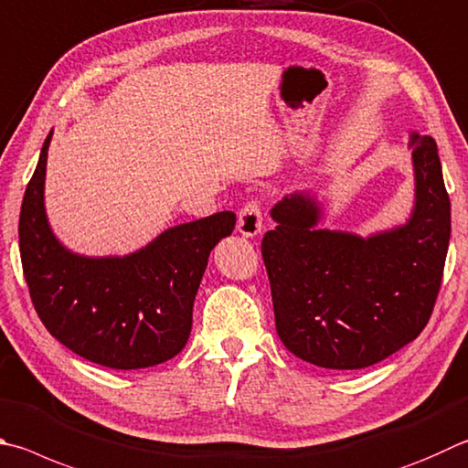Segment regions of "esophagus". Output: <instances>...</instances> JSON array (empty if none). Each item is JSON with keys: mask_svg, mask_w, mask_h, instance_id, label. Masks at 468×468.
<instances>
[{"mask_svg": "<svg viewBox=\"0 0 468 468\" xmlns=\"http://www.w3.org/2000/svg\"><path fill=\"white\" fill-rule=\"evenodd\" d=\"M263 227V217H261V207L258 200H248L239 210V217H237V231L243 237H256Z\"/></svg>", "mask_w": 468, "mask_h": 468, "instance_id": "34e87169", "label": "esophagus"}]
</instances>
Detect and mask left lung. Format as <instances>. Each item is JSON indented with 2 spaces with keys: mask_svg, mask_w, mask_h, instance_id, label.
Returning <instances> with one entry per match:
<instances>
[{
  "mask_svg": "<svg viewBox=\"0 0 468 468\" xmlns=\"http://www.w3.org/2000/svg\"><path fill=\"white\" fill-rule=\"evenodd\" d=\"M415 205L405 225L360 237L319 229L307 192L271 208L261 241L276 331L301 360L358 370L388 358L428 325L450 241V198L436 141L411 133Z\"/></svg>",
  "mask_w": 468,
  "mask_h": 468,
  "instance_id": "8db88e82",
  "label": "left lung"
}]
</instances>
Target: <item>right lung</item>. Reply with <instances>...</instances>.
Wrapping results in <instances>:
<instances>
[{"instance_id":"add662e5","label":"right lung","mask_w":468,"mask_h":468,"mask_svg":"<svg viewBox=\"0 0 468 468\" xmlns=\"http://www.w3.org/2000/svg\"><path fill=\"white\" fill-rule=\"evenodd\" d=\"M40 149L20 210V258L48 334L81 358L116 370L149 368L184 350L192 307L215 245L235 229L231 210L176 225L129 256L88 258L58 243L45 210Z\"/></svg>"}]
</instances>
